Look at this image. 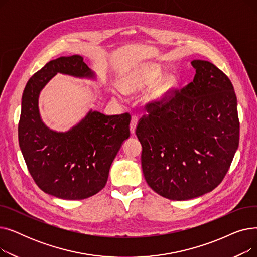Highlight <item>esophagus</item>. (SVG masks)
<instances>
[{
  "mask_svg": "<svg viewBox=\"0 0 257 257\" xmlns=\"http://www.w3.org/2000/svg\"><path fill=\"white\" fill-rule=\"evenodd\" d=\"M138 121H139V118L138 116L133 115L131 117V121H130V131L132 134H134V132H136V128H137V125H138Z\"/></svg>",
  "mask_w": 257,
  "mask_h": 257,
  "instance_id": "34e87169",
  "label": "esophagus"
}]
</instances>
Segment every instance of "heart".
<instances>
[{"mask_svg": "<svg viewBox=\"0 0 257 257\" xmlns=\"http://www.w3.org/2000/svg\"><path fill=\"white\" fill-rule=\"evenodd\" d=\"M161 69L155 64H146L134 69L128 73L120 81L121 88L125 91L133 92L143 90L147 87L153 85L156 81L160 78ZM177 84V80L173 76L165 77L153 87L149 92V100L153 103H160L169 96L170 92L175 88ZM112 93L116 97H119V91L113 89Z\"/></svg>", "mask_w": 257, "mask_h": 257, "instance_id": "heart-1", "label": "heart"}]
</instances>
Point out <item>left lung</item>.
Instances as JSON below:
<instances>
[{"instance_id": "8db88e82", "label": "left lung", "mask_w": 257, "mask_h": 257, "mask_svg": "<svg viewBox=\"0 0 257 257\" xmlns=\"http://www.w3.org/2000/svg\"><path fill=\"white\" fill-rule=\"evenodd\" d=\"M196 75L160 103H148L137 126L145 179L161 197L183 201L214 190L239 141L237 102L229 78L213 63L193 60Z\"/></svg>"}]
</instances>
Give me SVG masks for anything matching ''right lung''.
<instances>
[{
  "instance_id": "1",
  "label": "right lung",
  "mask_w": 257,
  "mask_h": 257,
  "mask_svg": "<svg viewBox=\"0 0 257 257\" xmlns=\"http://www.w3.org/2000/svg\"><path fill=\"white\" fill-rule=\"evenodd\" d=\"M57 73L93 77L80 55L51 60L36 72L23 92L19 144L27 168L40 190L64 200H82L106 185L112 161L130 137L131 115L89 111L67 132L50 130L40 118L38 96Z\"/></svg>"
}]
</instances>
